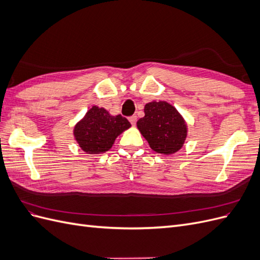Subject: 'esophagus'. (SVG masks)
<instances>
[{"label": "esophagus", "mask_w": 260, "mask_h": 260, "mask_svg": "<svg viewBox=\"0 0 260 260\" xmlns=\"http://www.w3.org/2000/svg\"><path fill=\"white\" fill-rule=\"evenodd\" d=\"M129 121H130V123L132 125H136V123H137V116H131L129 118Z\"/></svg>", "instance_id": "1"}]
</instances>
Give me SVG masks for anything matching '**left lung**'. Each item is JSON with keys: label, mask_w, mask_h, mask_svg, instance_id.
Segmentation results:
<instances>
[{"label": "left lung", "mask_w": 260, "mask_h": 260, "mask_svg": "<svg viewBox=\"0 0 260 260\" xmlns=\"http://www.w3.org/2000/svg\"><path fill=\"white\" fill-rule=\"evenodd\" d=\"M144 114L137 127L154 152L171 155L182 148L187 137V124L175 106L166 101H153L145 104Z\"/></svg>", "instance_id": "8db88e82"}]
</instances>
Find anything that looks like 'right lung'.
<instances>
[{"label": "right lung", "instance_id": "add662e5", "mask_svg": "<svg viewBox=\"0 0 260 260\" xmlns=\"http://www.w3.org/2000/svg\"><path fill=\"white\" fill-rule=\"evenodd\" d=\"M131 127L121 115L113 116L103 107L92 106L74 127V138L86 154H103L111 149L117 137Z\"/></svg>", "mask_w": 260, "mask_h": 260}]
</instances>
